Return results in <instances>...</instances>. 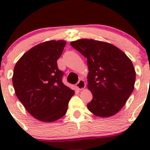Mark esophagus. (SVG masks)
Here are the masks:
<instances>
[{
  "label": "esophagus",
  "instance_id": "34e87169",
  "mask_svg": "<svg viewBox=\"0 0 150 150\" xmlns=\"http://www.w3.org/2000/svg\"><path fill=\"white\" fill-rule=\"evenodd\" d=\"M76 88L79 90L83 89V88L86 87V83H85V81L83 79H79V81H78V83L76 84Z\"/></svg>",
  "mask_w": 150,
  "mask_h": 150
}]
</instances>
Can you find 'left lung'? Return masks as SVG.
Here are the masks:
<instances>
[{"instance_id":"left-lung-1","label":"left lung","mask_w":150,"mask_h":150,"mask_svg":"<svg viewBox=\"0 0 150 150\" xmlns=\"http://www.w3.org/2000/svg\"><path fill=\"white\" fill-rule=\"evenodd\" d=\"M71 45L87 59L88 88L93 95L88 109L100 117L116 114L134 90L136 73L132 61L116 46L102 41L81 39Z\"/></svg>"}]
</instances>
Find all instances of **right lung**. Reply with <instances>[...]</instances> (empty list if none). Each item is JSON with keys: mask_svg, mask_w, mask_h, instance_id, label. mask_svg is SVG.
<instances>
[{"mask_svg": "<svg viewBox=\"0 0 150 150\" xmlns=\"http://www.w3.org/2000/svg\"><path fill=\"white\" fill-rule=\"evenodd\" d=\"M65 45L64 40L40 43L24 54L14 67L16 95L40 121L50 122L64 116L74 95V90L62 83L64 72L57 64Z\"/></svg>", "mask_w": 150, "mask_h": 150, "instance_id": "right-lung-1", "label": "right lung"}]
</instances>
